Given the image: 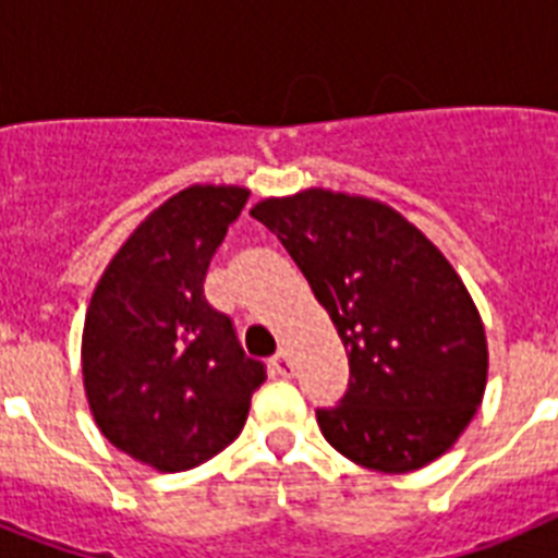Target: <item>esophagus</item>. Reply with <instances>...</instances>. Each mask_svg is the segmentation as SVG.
<instances>
[{
	"mask_svg": "<svg viewBox=\"0 0 558 558\" xmlns=\"http://www.w3.org/2000/svg\"><path fill=\"white\" fill-rule=\"evenodd\" d=\"M271 367H275V373H278V376H283V379H289V376L295 373V367H292V359H289L287 350L275 353V359H271Z\"/></svg>",
	"mask_w": 558,
	"mask_h": 558,
	"instance_id": "34e87169",
	"label": "esophagus"
}]
</instances>
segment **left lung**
<instances>
[{
    "instance_id": "obj_1",
    "label": "left lung",
    "mask_w": 558,
    "mask_h": 558,
    "mask_svg": "<svg viewBox=\"0 0 558 558\" xmlns=\"http://www.w3.org/2000/svg\"><path fill=\"white\" fill-rule=\"evenodd\" d=\"M278 234L350 359V388L318 408L332 449L402 475L458 442L486 390V330L446 254L371 196L306 187L252 208Z\"/></svg>"
}]
</instances>
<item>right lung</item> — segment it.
Returning a JSON list of instances; mask_svg holds the SVG:
<instances>
[{"instance_id":"right-lung-1","label":"right lung","mask_w":558,"mask_h":558,"mask_svg":"<svg viewBox=\"0 0 558 558\" xmlns=\"http://www.w3.org/2000/svg\"><path fill=\"white\" fill-rule=\"evenodd\" d=\"M248 187L191 185L147 214L92 292L81 341L86 402L116 449L187 472L243 432L266 381L231 318L205 301V271Z\"/></svg>"}]
</instances>
